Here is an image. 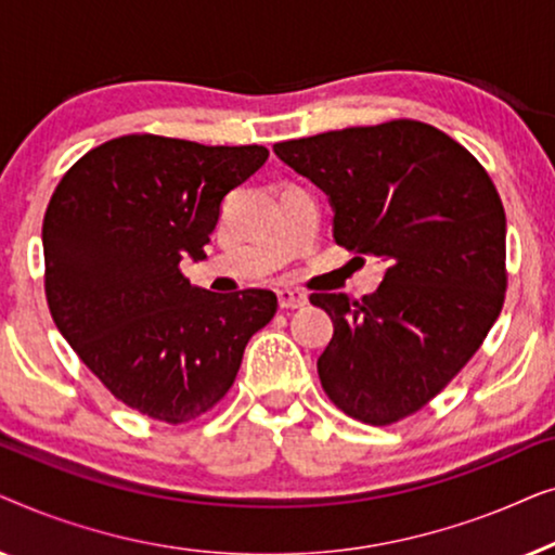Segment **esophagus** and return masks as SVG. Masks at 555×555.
I'll use <instances>...</instances> for the list:
<instances>
[{"mask_svg":"<svg viewBox=\"0 0 555 555\" xmlns=\"http://www.w3.org/2000/svg\"><path fill=\"white\" fill-rule=\"evenodd\" d=\"M308 302V298L298 291H287V287H283V291H278V306L285 308V310H295V308H302Z\"/></svg>","mask_w":555,"mask_h":555,"instance_id":"1","label":"esophagus"}]
</instances>
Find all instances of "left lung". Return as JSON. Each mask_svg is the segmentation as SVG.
I'll use <instances>...</instances> for the list:
<instances>
[{"label":"left lung","mask_w":555,"mask_h":555,"mask_svg":"<svg viewBox=\"0 0 555 555\" xmlns=\"http://www.w3.org/2000/svg\"><path fill=\"white\" fill-rule=\"evenodd\" d=\"M325 192L333 240L386 264L376 293H315L333 321L318 376L366 424L404 420L473 359L505 298V209L465 146L420 120L275 143Z\"/></svg>","instance_id":"1"}]
</instances>
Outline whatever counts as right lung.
I'll return each instance as SVG.
<instances>
[{"label": "right lung", "instance_id": "obj_1", "mask_svg": "<svg viewBox=\"0 0 555 555\" xmlns=\"http://www.w3.org/2000/svg\"><path fill=\"white\" fill-rule=\"evenodd\" d=\"M264 146H202L133 133L88 151L44 211V293L57 331L113 397L166 424L230 391L272 291L209 293L179 262L204 260L224 196Z\"/></svg>", "mask_w": 555, "mask_h": 555}]
</instances>
